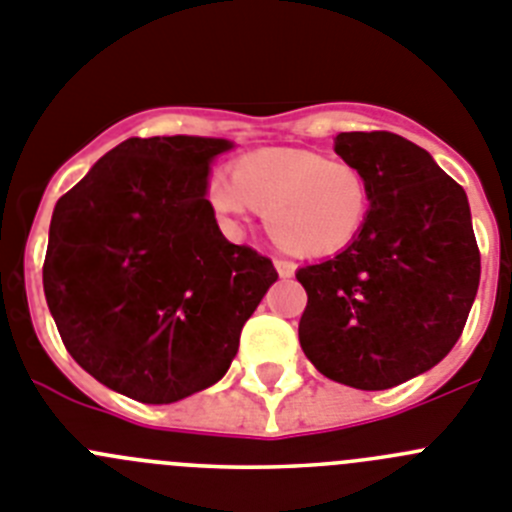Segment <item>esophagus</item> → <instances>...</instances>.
Returning a JSON list of instances; mask_svg holds the SVG:
<instances>
[{"mask_svg": "<svg viewBox=\"0 0 512 512\" xmlns=\"http://www.w3.org/2000/svg\"><path fill=\"white\" fill-rule=\"evenodd\" d=\"M275 270L280 278H293L296 275V262L285 260V257H275Z\"/></svg>", "mask_w": 512, "mask_h": 512, "instance_id": "esophagus-1", "label": "esophagus"}]
</instances>
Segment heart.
<instances>
[{"label":"heart","mask_w":512,"mask_h":512,"mask_svg":"<svg viewBox=\"0 0 512 512\" xmlns=\"http://www.w3.org/2000/svg\"><path fill=\"white\" fill-rule=\"evenodd\" d=\"M206 201L216 219L239 224L260 211L278 245L298 255H331L352 245L370 209L365 176L347 160L313 150L265 147L232 165V181L214 176Z\"/></svg>","instance_id":"b5f03b06"}]
</instances>
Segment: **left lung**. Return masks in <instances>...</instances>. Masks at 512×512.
Returning <instances> with one entry per match:
<instances>
[{
	"instance_id": "8db88e82",
	"label": "left lung",
	"mask_w": 512,
	"mask_h": 512,
	"mask_svg": "<svg viewBox=\"0 0 512 512\" xmlns=\"http://www.w3.org/2000/svg\"><path fill=\"white\" fill-rule=\"evenodd\" d=\"M336 155L370 188L352 245L296 273L308 303L298 339L313 367L357 390H388L439 365L480 285L464 188L393 132H339Z\"/></svg>"
}]
</instances>
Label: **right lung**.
Here are the masks:
<instances>
[{"label":"right lung","mask_w":512,"mask_h":512,"mask_svg":"<svg viewBox=\"0 0 512 512\" xmlns=\"http://www.w3.org/2000/svg\"><path fill=\"white\" fill-rule=\"evenodd\" d=\"M214 137H130L63 193L50 219L45 301L91 377L150 405L227 375L242 326L278 280L232 245L206 201Z\"/></svg>","instance_id":"add662e5"}]
</instances>
